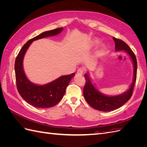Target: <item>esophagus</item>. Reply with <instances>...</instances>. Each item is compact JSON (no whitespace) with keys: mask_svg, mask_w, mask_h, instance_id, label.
Masks as SVG:
<instances>
[{"mask_svg":"<svg viewBox=\"0 0 147 147\" xmlns=\"http://www.w3.org/2000/svg\"><path fill=\"white\" fill-rule=\"evenodd\" d=\"M83 72H84L83 69H82V68H80V69H78L77 72V75H83Z\"/></svg>","mask_w":147,"mask_h":147,"instance_id":"1","label":"esophagus"}]
</instances>
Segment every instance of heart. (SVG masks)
<instances>
[{
  "label": "heart",
  "mask_w": 147,
  "mask_h": 147,
  "mask_svg": "<svg viewBox=\"0 0 147 147\" xmlns=\"http://www.w3.org/2000/svg\"><path fill=\"white\" fill-rule=\"evenodd\" d=\"M99 40H97V39H95L94 40V42H93V43H94V45H97V43H99ZM104 48H105V46H104V45H103V46L102 47V50H104Z\"/></svg>",
  "instance_id": "b5f03b06"
}]
</instances>
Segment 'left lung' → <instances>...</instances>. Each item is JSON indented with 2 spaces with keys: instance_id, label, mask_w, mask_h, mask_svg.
I'll return each instance as SVG.
<instances>
[{
  "instance_id": "obj_1",
  "label": "left lung",
  "mask_w": 147,
  "mask_h": 147,
  "mask_svg": "<svg viewBox=\"0 0 147 147\" xmlns=\"http://www.w3.org/2000/svg\"><path fill=\"white\" fill-rule=\"evenodd\" d=\"M115 43V51H124L130 57L133 65L132 82L127 90L121 94L110 96L101 92L93 83L90 74H84L86 84L83 89L84 99L90 106L96 110L102 112H111L119 109L127 102L132 96V91L137 77V64L134 53L127 44L121 40L113 38Z\"/></svg>"
}]
</instances>
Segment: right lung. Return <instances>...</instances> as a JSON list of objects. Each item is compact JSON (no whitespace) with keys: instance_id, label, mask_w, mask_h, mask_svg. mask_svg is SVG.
Segmentation results:
<instances>
[{"instance_id":"1","label":"right lung","mask_w":147,"mask_h":147,"mask_svg":"<svg viewBox=\"0 0 147 147\" xmlns=\"http://www.w3.org/2000/svg\"><path fill=\"white\" fill-rule=\"evenodd\" d=\"M63 28L48 30L29 40L22 47L15 63V77L18 91L23 98L30 105L37 108H50L56 105L63 99L66 88L75 74L63 75L50 83L38 84L31 82L25 74L23 60L26 51L32 43L38 39L53 37L59 34Z\"/></svg>"}]
</instances>
